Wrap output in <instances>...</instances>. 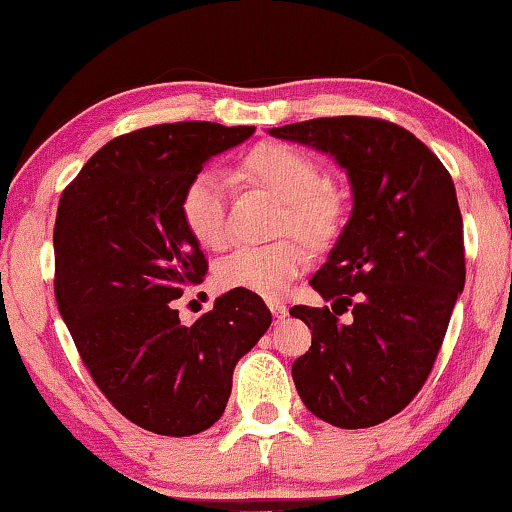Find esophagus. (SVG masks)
Segmentation results:
<instances>
[{
	"label": "esophagus",
	"instance_id": "1",
	"mask_svg": "<svg viewBox=\"0 0 512 512\" xmlns=\"http://www.w3.org/2000/svg\"><path fill=\"white\" fill-rule=\"evenodd\" d=\"M269 309H271V314L276 316V319H283V316L288 314V307L283 302H269Z\"/></svg>",
	"mask_w": 512,
	"mask_h": 512
}]
</instances>
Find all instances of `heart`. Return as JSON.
<instances>
[{
    "instance_id": "b5f03b06",
    "label": "heart",
    "mask_w": 512,
    "mask_h": 512,
    "mask_svg": "<svg viewBox=\"0 0 512 512\" xmlns=\"http://www.w3.org/2000/svg\"><path fill=\"white\" fill-rule=\"evenodd\" d=\"M241 174L252 184L264 186L286 205L281 224L323 243L338 224V198L316 186L319 172L312 158L286 144H260L245 155ZM186 229L205 248H222L229 238L226 224V179L215 170L193 174L179 200ZM307 267V250L295 241L271 245H241L222 257L215 278L222 290H248L252 295L276 300L286 295L290 283Z\"/></svg>"
}]
</instances>
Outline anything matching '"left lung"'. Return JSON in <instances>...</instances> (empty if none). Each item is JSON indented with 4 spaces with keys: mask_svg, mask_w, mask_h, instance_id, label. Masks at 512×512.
<instances>
[{
    "mask_svg": "<svg viewBox=\"0 0 512 512\" xmlns=\"http://www.w3.org/2000/svg\"><path fill=\"white\" fill-rule=\"evenodd\" d=\"M331 155L352 210L309 281L328 307L295 304L312 331L293 364L297 394L342 430L371 428L404 409L432 371L465 286L463 219L439 158L404 127L373 118H319L267 129ZM353 307L349 322L335 313Z\"/></svg>",
    "mask_w": 512,
    "mask_h": 512,
    "instance_id": "left-lung-1",
    "label": "left lung"
}]
</instances>
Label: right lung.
I'll list each match as a JSON object with an SVG mask.
<instances>
[{
	"instance_id": "right-lung-1",
	"label": "right lung",
	"mask_w": 512,
	"mask_h": 512,
	"mask_svg": "<svg viewBox=\"0 0 512 512\" xmlns=\"http://www.w3.org/2000/svg\"><path fill=\"white\" fill-rule=\"evenodd\" d=\"M255 127L177 122L108 141L63 191L54 226L58 312L122 416L165 437L215 425L234 368L271 326L260 295L229 290L191 326L174 300L208 271L179 200L208 160Z\"/></svg>"
}]
</instances>
